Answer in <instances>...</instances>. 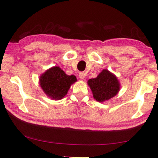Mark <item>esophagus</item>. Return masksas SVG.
Wrapping results in <instances>:
<instances>
[{
  "mask_svg": "<svg viewBox=\"0 0 158 158\" xmlns=\"http://www.w3.org/2000/svg\"><path fill=\"white\" fill-rule=\"evenodd\" d=\"M85 73H83V72H81L79 73V77L82 80H83L84 78H85Z\"/></svg>",
  "mask_w": 158,
  "mask_h": 158,
  "instance_id": "34e87169",
  "label": "esophagus"
}]
</instances>
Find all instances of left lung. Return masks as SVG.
Here are the masks:
<instances>
[{"mask_svg": "<svg viewBox=\"0 0 158 158\" xmlns=\"http://www.w3.org/2000/svg\"><path fill=\"white\" fill-rule=\"evenodd\" d=\"M88 85L95 100L101 103L109 101L117 95L121 88L117 77L107 69H103L95 78L88 80Z\"/></svg>", "mask_w": 158, "mask_h": 158, "instance_id": "8db88e82", "label": "left lung"}]
</instances>
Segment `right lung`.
Here are the masks:
<instances>
[{"instance_id": "1", "label": "right lung", "mask_w": 158, "mask_h": 158, "mask_svg": "<svg viewBox=\"0 0 158 158\" xmlns=\"http://www.w3.org/2000/svg\"><path fill=\"white\" fill-rule=\"evenodd\" d=\"M76 81L75 75H67L59 66L52 67L40 76V87L53 100L63 98L70 86Z\"/></svg>"}]
</instances>
